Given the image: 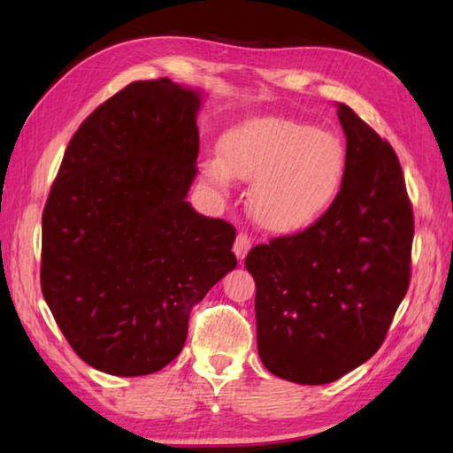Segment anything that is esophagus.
<instances>
[{
    "mask_svg": "<svg viewBox=\"0 0 453 453\" xmlns=\"http://www.w3.org/2000/svg\"><path fill=\"white\" fill-rule=\"evenodd\" d=\"M251 247H253L251 235H247L245 232H239L237 237H235V243H234V253L237 255V258H242V261H243L247 253L251 251Z\"/></svg>",
    "mask_w": 453,
    "mask_h": 453,
    "instance_id": "esophagus-1",
    "label": "esophagus"
}]
</instances>
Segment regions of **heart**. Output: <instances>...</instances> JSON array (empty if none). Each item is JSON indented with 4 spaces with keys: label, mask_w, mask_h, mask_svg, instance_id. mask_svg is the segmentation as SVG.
<instances>
[{
    "label": "heart",
    "mask_w": 453,
    "mask_h": 453,
    "mask_svg": "<svg viewBox=\"0 0 453 453\" xmlns=\"http://www.w3.org/2000/svg\"><path fill=\"white\" fill-rule=\"evenodd\" d=\"M219 156L202 165L219 188L234 177L255 180L253 216L268 232L297 234L317 224L339 198L346 150L334 134L278 117L239 122L219 140Z\"/></svg>",
    "instance_id": "heart-1"
}]
</instances>
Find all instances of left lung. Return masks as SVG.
<instances>
[{
	"label": "left lung",
	"instance_id": "left-lung-1",
	"mask_svg": "<svg viewBox=\"0 0 453 453\" xmlns=\"http://www.w3.org/2000/svg\"><path fill=\"white\" fill-rule=\"evenodd\" d=\"M346 175L311 227L257 245V349L278 378L323 386L370 360L411 282L415 219L401 163L388 140L346 104Z\"/></svg>",
	"mask_w": 453,
	"mask_h": 453
}]
</instances>
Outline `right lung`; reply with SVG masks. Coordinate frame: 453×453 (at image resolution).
Instances as JSON below:
<instances>
[{
  "label": "right lung",
  "instance_id": "right-lung-1",
  "mask_svg": "<svg viewBox=\"0 0 453 453\" xmlns=\"http://www.w3.org/2000/svg\"><path fill=\"white\" fill-rule=\"evenodd\" d=\"M200 93L134 81L67 143L42 211L41 288L83 362L146 375L175 360L188 315L234 271L235 227L187 202Z\"/></svg>",
  "mask_w": 453,
  "mask_h": 453
}]
</instances>
